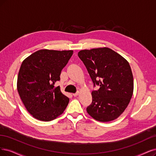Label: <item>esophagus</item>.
Here are the masks:
<instances>
[{
	"mask_svg": "<svg viewBox=\"0 0 156 156\" xmlns=\"http://www.w3.org/2000/svg\"><path fill=\"white\" fill-rule=\"evenodd\" d=\"M78 94H79V91H77L76 93H74V94H73V95L74 96H77Z\"/></svg>",
	"mask_w": 156,
	"mask_h": 156,
	"instance_id": "1",
	"label": "esophagus"
}]
</instances>
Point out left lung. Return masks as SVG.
I'll list each match as a JSON object with an SVG mask.
<instances>
[{"label":"left lung","instance_id":"obj_1","mask_svg":"<svg viewBox=\"0 0 156 156\" xmlns=\"http://www.w3.org/2000/svg\"><path fill=\"white\" fill-rule=\"evenodd\" d=\"M78 56L87 68L94 87H100L92 92L88 114L102 122L116 119L128 106L133 94V76L129 62L107 48L82 50Z\"/></svg>","mask_w":156,"mask_h":156}]
</instances>
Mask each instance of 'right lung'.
I'll return each mask as SVG.
<instances>
[{"label":"right lung","mask_w":156,"mask_h":156,"mask_svg":"<svg viewBox=\"0 0 156 156\" xmlns=\"http://www.w3.org/2000/svg\"><path fill=\"white\" fill-rule=\"evenodd\" d=\"M73 51L41 49L22 62L17 90L27 111L38 120L49 122L62 114L69 99L60 91V74Z\"/></svg>","instance_id":"obj_1"}]
</instances>
